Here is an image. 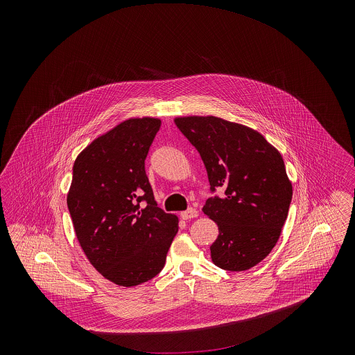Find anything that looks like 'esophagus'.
Listing matches in <instances>:
<instances>
[{
    "label": "esophagus",
    "instance_id": "esophagus-1",
    "mask_svg": "<svg viewBox=\"0 0 355 355\" xmlns=\"http://www.w3.org/2000/svg\"><path fill=\"white\" fill-rule=\"evenodd\" d=\"M197 216H198V211L196 209H193V207H190V209H187V210L180 213V217L183 220H191V218H196Z\"/></svg>",
    "mask_w": 355,
    "mask_h": 355
}]
</instances>
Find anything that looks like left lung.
<instances>
[{"label":"left lung","instance_id":"left-lung-1","mask_svg":"<svg viewBox=\"0 0 355 355\" xmlns=\"http://www.w3.org/2000/svg\"><path fill=\"white\" fill-rule=\"evenodd\" d=\"M176 127L202 158L210 191L203 213L218 227L214 265L248 270L272 252L286 223L293 186L284 161L259 132L214 116L176 117Z\"/></svg>","mask_w":355,"mask_h":355}]
</instances>
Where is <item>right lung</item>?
Instances as JSON below:
<instances>
[{"label":"right lung","instance_id":"obj_1","mask_svg":"<svg viewBox=\"0 0 355 355\" xmlns=\"http://www.w3.org/2000/svg\"><path fill=\"white\" fill-rule=\"evenodd\" d=\"M159 125L153 117L128 119L94 139L72 169L67 205L80 248L123 287L157 276L178 232V217L157 206L145 171Z\"/></svg>","mask_w":355,"mask_h":355}]
</instances>
